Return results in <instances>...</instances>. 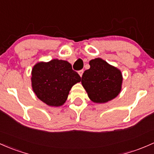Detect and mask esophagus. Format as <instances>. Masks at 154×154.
Here are the masks:
<instances>
[{
    "label": "esophagus",
    "instance_id": "34e87169",
    "mask_svg": "<svg viewBox=\"0 0 154 154\" xmlns=\"http://www.w3.org/2000/svg\"><path fill=\"white\" fill-rule=\"evenodd\" d=\"M83 72H84V70H81L79 71V74L80 75L81 77H82V75H83Z\"/></svg>",
    "mask_w": 154,
    "mask_h": 154
}]
</instances>
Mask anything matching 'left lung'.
Masks as SVG:
<instances>
[{"mask_svg":"<svg viewBox=\"0 0 154 154\" xmlns=\"http://www.w3.org/2000/svg\"><path fill=\"white\" fill-rule=\"evenodd\" d=\"M90 65L82 75V84L91 100L103 103L117 97L121 90V72L100 58L91 60Z\"/></svg>","mask_w":154,"mask_h":154,"instance_id":"1","label":"left lung"}]
</instances>
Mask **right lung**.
<instances>
[{"label": "right lung", "instance_id": "right-lung-1", "mask_svg": "<svg viewBox=\"0 0 154 154\" xmlns=\"http://www.w3.org/2000/svg\"><path fill=\"white\" fill-rule=\"evenodd\" d=\"M32 88L38 98L51 106L65 103L71 87L81 82L80 75L67 61L53 59L39 62L31 72Z\"/></svg>", "mask_w": 154, "mask_h": 154}]
</instances>
